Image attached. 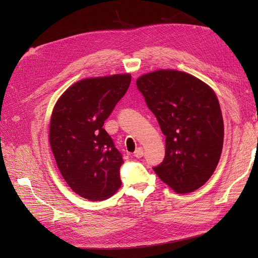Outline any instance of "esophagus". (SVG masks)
I'll return each instance as SVG.
<instances>
[{
    "mask_svg": "<svg viewBox=\"0 0 258 258\" xmlns=\"http://www.w3.org/2000/svg\"><path fill=\"white\" fill-rule=\"evenodd\" d=\"M143 155H144V152H143V148H142V147H138L137 150L135 151V153H134V156L136 157L137 159L142 158V157H143Z\"/></svg>",
    "mask_w": 258,
    "mask_h": 258,
    "instance_id": "34e87169",
    "label": "esophagus"
}]
</instances>
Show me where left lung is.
<instances>
[{"label": "left lung", "mask_w": 258, "mask_h": 258, "mask_svg": "<svg viewBox=\"0 0 258 258\" xmlns=\"http://www.w3.org/2000/svg\"><path fill=\"white\" fill-rule=\"evenodd\" d=\"M136 84L166 137L165 157L155 172L175 192L197 190L213 174L223 150L216 95L199 78L174 70L145 74Z\"/></svg>", "instance_id": "8db88e82"}]
</instances>
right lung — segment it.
<instances>
[{"mask_svg": "<svg viewBox=\"0 0 258 258\" xmlns=\"http://www.w3.org/2000/svg\"><path fill=\"white\" fill-rule=\"evenodd\" d=\"M131 79L130 74H118L80 80L54 106L50 145L62 178L81 198L103 201L121 186L123 159L103 124Z\"/></svg>", "mask_w": 258, "mask_h": 258, "instance_id": "add662e5", "label": "right lung"}]
</instances>
